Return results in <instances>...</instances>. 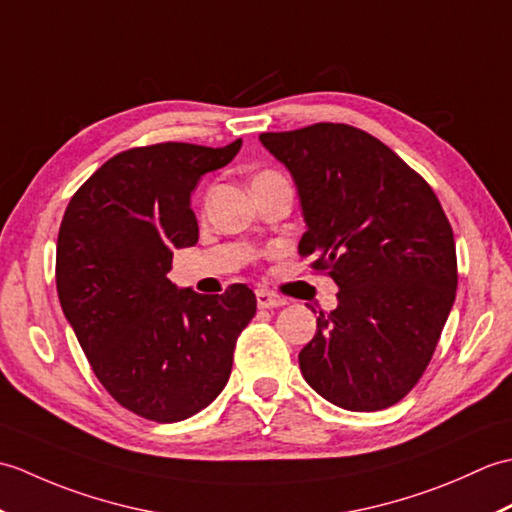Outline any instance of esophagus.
Listing matches in <instances>:
<instances>
[{
    "mask_svg": "<svg viewBox=\"0 0 512 512\" xmlns=\"http://www.w3.org/2000/svg\"><path fill=\"white\" fill-rule=\"evenodd\" d=\"M257 306L266 308V310L281 308V306H286V299L279 295H273V292H268V290H257Z\"/></svg>",
    "mask_w": 512,
    "mask_h": 512,
    "instance_id": "1",
    "label": "esophagus"
}]
</instances>
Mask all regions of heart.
<instances>
[{
	"mask_svg": "<svg viewBox=\"0 0 512 512\" xmlns=\"http://www.w3.org/2000/svg\"><path fill=\"white\" fill-rule=\"evenodd\" d=\"M259 176H266V173H259ZM259 176H257V178H259Z\"/></svg>",
	"mask_w": 512,
	"mask_h": 512,
	"instance_id": "b5f03b06",
	"label": "heart"
}]
</instances>
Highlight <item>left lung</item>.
<instances>
[{
  "label": "left lung",
  "mask_w": 512,
  "mask_h": 512,
  "mask_svg": "<svg viewBox=\"0 0 512 512\" xmlns=\"http://www.w3.org/2000/svg\"><path fill=\"white\" fill-rule=\"evenodd\" d=\"M299 193L314 255L339 286L299 352L306 383L347 411L405 398L427 369L458 288L451 224L436 193L378 138L341 123L268 132Z\"/></svg>",
  "instance_id": "obj_1"
}]
</instances>
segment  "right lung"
I'll return each instance as SVG.
<instances>
[{
	"label": "right lung",
	"instance_id": "1",
	"mask_svg": "<svg viewBox=\"0 0 512 512\" xmlns=\"http://www.w3.org/2000/svg\"><path fill=\"white\" fill-rule=\"evenodd\" d=\"M226 147L160 143L110 158L72 195L57 239V292L96 378L147 420L191 418L231 376L237 336L255 317L244 284L198 295L171 284L173 250L198 242L191 193Z\"/></svg>",
	"mask_w": 512,
	"mask_h": 512
}]
</instances>
